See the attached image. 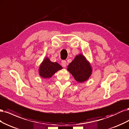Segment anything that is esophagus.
Wrapping results in <instances>:
<instances>
[{"label": "esophagus", "instance_id": "34e87169", "mask_svg": "<svg viewBox=\"0 0 129 129\" xmlns=\"http://www.w3.org/2000/svg\"><path fill=\"white\" fill-rule=\"evenodd\" d=\"M61 64V65H62V66H63V67L65 68L66 66V64H67V63H66V60H62Z\"/></svg>", "mask_w": 129, "mask_h": 129}]
</instances>
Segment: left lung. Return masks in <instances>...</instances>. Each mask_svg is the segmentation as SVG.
<instances>
[{
	"instance_id": "1",
	"label": "left lung",
	"mask_w": 129,
	"mask_h": 129,
	"mask_svg": "<svg viewBox=\"0 0 129 129\" xmlns=\"http://www.w3.org/2000/svg\"><path fill=\"white\" fill-rule=\"evenodd\" d=\"M68 70L75 80L79 82L86 81L92 74V69L89 62L81 54L77 55L68 66Z\"/></svg>"
}]
</instances>
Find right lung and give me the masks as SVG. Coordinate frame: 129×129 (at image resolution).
<instances>
[{
  "instance_id": "right-lung-1",
  "label": "right lung",
  "mask_w": 129,
  "mask_h": 129,
  "mask_svg": "<svg viewBox=\"0 0 129 129\" xmlns=\"http://www.w3.org/2000/svg\"><path fill=\"white\" fill-rule=\"evenodd\" d=\"M62 69L58 63L52 62L48 58H45L40 66L39 74L43 78H50L57 71Z\"/></svg>"
}]
</instances>
